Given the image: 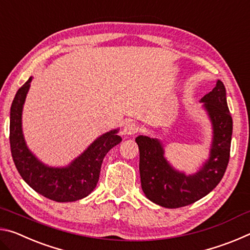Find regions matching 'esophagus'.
Masks as SVG:
<instances>
[{
	"mask_svg": "<svg viewBox=\"0 0 250 250\" xmlns=\"http://www.w3.org/2000/svg\"><path fill=\"white\" fill-rule=\"evenodd\" d=\"M138 132V125L133 124V122H128L124 126V134L125 135H132Z\"/></svg>",
	"mask_w": 250,
	"mask_h": 250,
	"instance_id": "1",
	"label": "esophagus"
}]
</instances>
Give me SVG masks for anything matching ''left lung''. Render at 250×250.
<instances>
[{
	"label": "left lung",
	"instance_id": "8db88e82",
	"mask_svg": "<svg viewBox=\"0 0 250 250\" xmlns=\"http://www.w3.org/2000/svg\"><path fill=\"white\" fill-rule=\"evenodd\" d=\"M213 128L209 158L196 173L186 175L175 170L164 156L159 139L139 135L142 191L151 202L167 208H179L206 196L223 179L229 161L232 119L228 110L226 89L217 80L213 90L201 99Z\"/></svg>",
	"mask_w": 250,
	"mask_h": 250
}]
</instances>
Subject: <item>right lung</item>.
Listing matches in <instances>:
<instances>
[{
    "mask_svg": "<svg viewBox=\"0 0 250 250\" xmlns=\"http://www.w3.org/2000/svg\"><path fill=\"white\" fill-rule=\"evenodd\" d=\"M33 77L20 88L14 97L10 115V145L12 158L20 175L41 195L55 202H75L94 191L99 180L105 154L121 142L119 129L100 135L78 158L64 167L45 166L26 146L22 130V111Z\"/></svg>",
    "mask_w": 250,
    "mask_h": 250,
    "instance_id": "1",
    "label": "right lung"
}]
</instances>
